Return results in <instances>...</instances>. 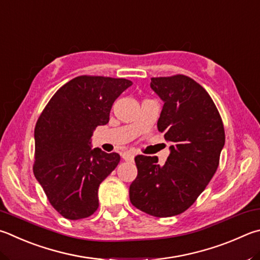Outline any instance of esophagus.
I'll return each instance as SVG.
<instances>
[{"mask_svg": "<svg viewBox=\"0 0 260 260\" xmlns=\"http://www.w3.org/2000/svg\"><path fill=\"white\" fill-rule=\"evenodd\" d=\"M121 157L125 160V161H134L135 154L133 152H131V151H127V152H124L121 154Z\"/></svg>", "mask_w": 260, "mask_h": 260, "instance_id": "1", "label": "esophagus"}]
</instances>
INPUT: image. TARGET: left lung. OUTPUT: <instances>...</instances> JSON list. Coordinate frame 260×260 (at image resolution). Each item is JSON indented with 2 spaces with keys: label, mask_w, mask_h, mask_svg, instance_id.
<instances>
[{
  "label": "left lung",
  "mask_w": 260,
  "mask_h": 260,
  "mask_svg": "<svg viewBox=\"0 0 260 260\" xmlns=\"http://www.w3.org/2000/svg\"><path fill=\"white\" fill-rule=\"evenodd\" d=\"M150 87L164 101L157 126L171 142V153L162 166L157 157L136 155L138 177L129 186V199L151 216L171 217L190 208L208 185L225 132L214 101L192 78H151Z\"/></svg>",
  "instance_id": "1"
}]
</instances>
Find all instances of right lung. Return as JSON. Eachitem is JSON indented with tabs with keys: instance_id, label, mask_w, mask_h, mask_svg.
<instances>
[{
	"instance_id": "right-lung-1",
	"label": "right lung",
	"mask_w": 260,
	"mask_h": 260,
	"mask_svg": "<svg viewBox=\"0 0 260 260\" xmlns=\"http://www.w3.org/2000/svg\"><path fill=\"white\" fill-rule=\"evenodd\" d=\"M125 78L78 76L60 87L35 127L34 175L53 208L64 218L91 216L101 182L120 155L92 149L98 126L109 122L116 99L132 86Z\"/></svg>"
}]
</instances>
